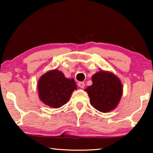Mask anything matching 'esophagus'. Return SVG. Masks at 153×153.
I'll return each mask as SVG.
<instances>
[{
    "label": "esophagus",
    "instance_id": "obj_1",
    "mask_svg": "<svg viewBox=\"0 0 153 153\" xmlns=\"http://www.w3.org/2000/svg\"><path fill=\"white\" fill-rule=\"evenodd\" d=\"M77 85H78V86L79 88H84V86H85V84H84V82H79L78 84H77Z\"/></svg>",
    "mask_w": 153,
    "mask_h": 153
}]
</instances>
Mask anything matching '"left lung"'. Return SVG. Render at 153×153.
<instances>
[{
	"mask_svg": "<svg viewBox=\"0 0 153 153\" xmlns=\"http://www.w3.org/2000/svg\"><path fill=\"white\" fill-rule=\"evenodd\" d=\"M92 84L85 89L90 104L102 113H108L117 107L123 95L121 80L112 72L99 71L92 77Z\"/></svg>",
	"mask_w": 153,
	"mask_h": 153,
	"instance_id": "1",
	"label": "left lung"
}]
</instances>
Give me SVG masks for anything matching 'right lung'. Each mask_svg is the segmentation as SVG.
Returning <instances> with one entry per match:
<instances>
[{
  "label": "right lung",
  "mask_w": 153,
  "mask_h": 153,
  "mask_svg": "<svg viewBox=\"0 0 153 153\" xmlns=\"http://www.w3.org/2000/svg\"><path fill=\"white\" fill-rule=\"evenodd\" d=\"M75 90H77V85L74 79L67 78L63 72L57 69L46 72L38 82L40 100L53 108L66 104Z\"/></svg>",
  "instance_id": "add662e5"
}]
</instances>
